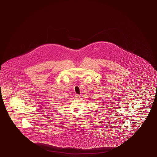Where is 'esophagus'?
<instances>
[{
  "label": "esophagus",
  "instance_id": "34e87169",
  "mask_svg": "<svg viewBox=\"0 0 157 157\" xmlns=\"http://www.w3.org/2000/svg\"><path fill=\"white\" fill-rule=\"evenodd\" d=\"M80 97H81V96L79 95V94H76L75 95V98H76V99H79Z\"/></svg>",
  "mask_w": 157,
  "mask_h": 157
}]
</instances>
